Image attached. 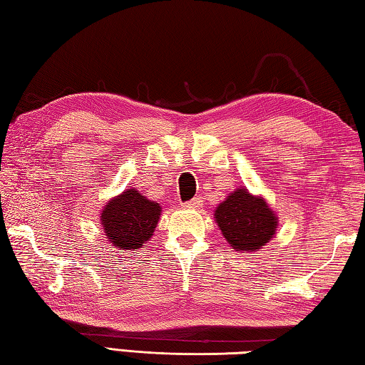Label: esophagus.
Segmentation results:
<instances>
[{"instance_id":"obj_1","label":"esophagus","mask_w":365,"mask_h":365,"mask_svg":"<svg viewBox=\"0 0 365 365\" xmlns=\"http://www.w3.org/2000/svg\"><path fill=\"white\" fill-rule=\"evenodd\" d=\"M182 206H185V208H194V210H198V208H202V200H200V198H192L190 202L184 203Z\"/></svg>"}]
</instances>
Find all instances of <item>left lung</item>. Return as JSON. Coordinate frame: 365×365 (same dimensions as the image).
<instances>
[{"mask_svg":"<svg viewBox=\"0 0 365 365\" xmlns=\"http://www.w3.org/2000/svg\"><path fill=\"white\" fill-rule=\"evenodd\" d=\"M224 238L235 251H257L273 238L278 217L262 197L237 189L215 211Z\"/></svg>","mask_w":365,"mask_h":365,"instance_id":"8db88e82","label":"left lung"}]
</instances>
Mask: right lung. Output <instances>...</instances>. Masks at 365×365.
I'll return each mask as SVG.
<instances>
[{
  "instance_id": "1",
  "label": "right lung",
  "mask_w": 365,
  "mask_h": 365,
  "mask_svg": "<svg viewBox=\"0 0 365 365\" xmlns=\"http://www.w3.org/2000/svg\"><path fill=\"white\" fill-rule=\"evenodd\" d=\"M162 208L136 189H127L109 200L101 211V227L109 243L120 251L138 250L153 233L159 222Z\"/></svg>"
}]
</instances>
